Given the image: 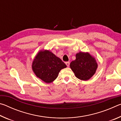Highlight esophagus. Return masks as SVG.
<instances>
[{
    "instance_id": "34e87169",
    "label": "esophagus",
    "mask_w": 121,
    "mask_h": 121,
    "mask_svg": "<svg viewBox=\"0 0 121 121\" xmlns=\"http://www.w3.org/2000/svg\"><path fill=\"white\" fill-rule=\"evenodd\" d=\"M65 65H67V67H69V65H70V62H65Z\"/></svg>"
}]
</instances>
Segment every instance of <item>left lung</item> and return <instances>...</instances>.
I'll list each match as a JSON object with an SVG mask.
<instances>
[{"mask_svg":"<svg viewBox=\"0 0 121 121\" xmlns=\"http://www.w3.org/2000/svg\"><path fill=\"white\" fill-rule=\"evenodd\" d=\"M70 67L77 78L87 81L95 75L98 63L89 53L80 52L76 54V59L71 61Z\"/></svg>","mask_w":121,"mask_h":121,"instance_id":"8db88e82","label":"left lung"}]
</instances>
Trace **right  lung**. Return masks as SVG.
Returning a JSON list of instances; mask_svg holds the SVG:
<instances>
[{"mask_svg":"<svg viewBox=\"0 0 121 121\" xmlns=\"http://www.w3.org/2000/svg\"><path fill=\"white\" fill-rule=\"evenodd\" d=\"M67 65L49 50L39 51L32 63V69L36 76L46 83L56 79L61 69Z\"/></svg>","mask_w":121,"mask_h":121,"instance_id":"right-lung-1","label":"right lung"}]
</instances>
